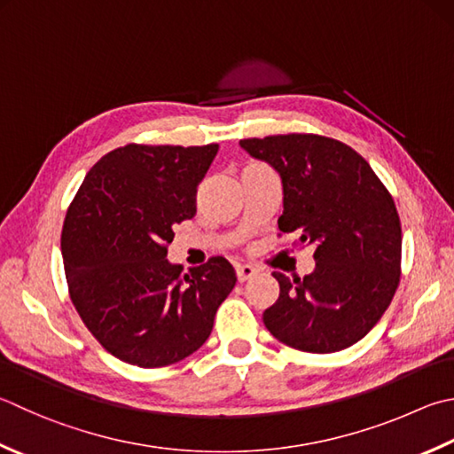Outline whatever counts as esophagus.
Returning a JSON list of instances; mask_svg holds the SVG:
<instances>
[{"mask_svg": "<svg viewBox=\"0 0 454 454\" xmlns=\"http://www.w3.org/2000/svg\"><path fill=\"white\" fill-rule=\"evenodd\" d=\"M254 275H256V269L251 267V264H239L237 267V280L239 282L251 280Z\"/></svg>", "mask_w": 454, "mask_h": 454, "instance_id": "obj_1", "label": "esophagus"}]
</instances>
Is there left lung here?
<instances>
[{"instance_id":"8db88e82","label":"left lung","mask_w":454,"mask_h":454,"mask_svg":"<svg viewBox=\"0 0 454 454\" xmlns=\"http://www.w3.org/2000/svg\"><path fill=\"white\" fill-rule=\"evenodd\" d=\"M282 179V233L314 249L316 269L278 280V301L262 312L267 330L301 352L354 346L395 294L401 221L387 187L348 144L320 134H277L239 142ZM293 243V245H294Z\"/></svg>"}]
</instances>
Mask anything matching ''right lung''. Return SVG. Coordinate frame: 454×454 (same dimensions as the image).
<instances>
[{"mask_svg": "<svg viewBox=\"0 0 454 454\" xmlns=\"http://www.w3.org/2000/svg\"><path fill=\"white\" fill-rule=\"evenodd\" d=\"M217 144H126L102 156L67 209L65 277L84 326L118 360L172 365L200 349L237 275L223 256L169 264L174 227L198 211Z\"/></svg>", "mask_w": 454, "mask_h": 454, "instance_id": "1", "label": "right lung"}]
</instances>
